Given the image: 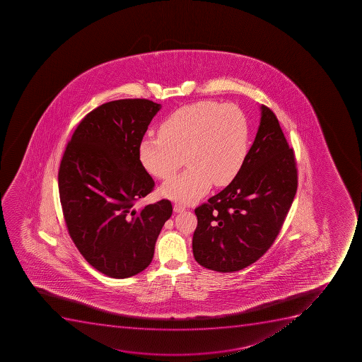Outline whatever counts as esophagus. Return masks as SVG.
<instances>
[{
	"label": "esophagus",
	"instance_id": "obj_1",
	"mask_svg": "<svg viewBox=\"0 0 362 362\" xmlns=\"http://www.w3.org/2000/svg\"><path fill=\"white\" fill-rule=\"evenodd\" d=\"M173 210H175V212H183L184 210H185V205L180 204V203H175V204L173 205Z\"/></svg>",
	"mask_w": 362,
	"mask_h": 362
}]
</instances>
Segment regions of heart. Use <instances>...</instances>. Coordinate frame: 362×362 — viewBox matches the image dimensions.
<instances>
[{"label": "heart", "mask_w": 362, "mask_h": 362, "mask_svg": "<svg viewBox=\"0 0 362 362\" xmlns=\"http://www.w3.org/2000/svg\"><path fill=\"white\" fill-rule=\"evenodd\" d=\"M247 115L235 104L198 101L168 115L159 134L144 136L139 160L151 175L166 180L185 163L189 168L161 187L165 197L192 203L212 183L224 187L240 173L249 152Z\"/></svg>", "instance_id": "b5f03b06"}]
</instances>
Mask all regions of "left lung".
<instances>
[{"mask_svg": "<svg viewBox=\"0 0 362 362\" xmlns=\"http://www.w3.org/2000/svg\"><path fill=\"white\" fill-rule=\"evenodd\" d=\"M254 144L233 182L194 209L192 250L204 268L238 272L275 242L297 191L295 153L275 113L261 106Z\"/></svg>", "mask_w": 362, "mask_h": 362, "instance_id": "obj_1", "label": "left lung"}]
</instances>
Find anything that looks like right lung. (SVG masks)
<instances>
[{
	"label": "right lung",
	"mask_w": 362,
	"mask_h": 362,
	"mask_svg": "<svg viewBox=\"0 0 362 362\" xmlns=\"http://www.w3.org/2000/svg\"><path fill=\"white\" fill-rule=\"evenodd\" d=\"M160 107L147 99L101 105L80 122L60 163L59 194L69 236L85 259L112 279L150 265L172 215L168 199L134 208L153 190L139 144Z\"/></svg>",
	"instance_id": "obj_1"
}]
</instances>
